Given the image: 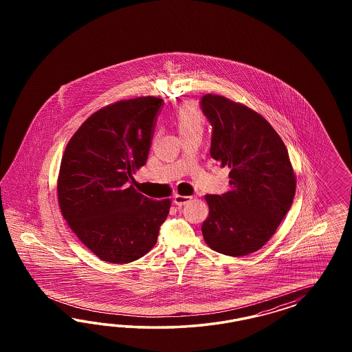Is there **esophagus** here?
Listing matches in <instances>:
<instances>
[{
  "mask_svg": "<svg viewBox=\"0 0 352 352\" xmlns=\"http://www.w3.org/2000/svg\"><path fill=\"white\" fill-rule=\"evenodd\" d=\"M190 200H191V197H188V196H181V195H175L174 196V204L178 205V206L186 205Z\"/></svg>",
  "mask_w": 352,
  "mask_h": 352,
  "instance_id": "1",
  "label": "esophagus"
}]
</instances>
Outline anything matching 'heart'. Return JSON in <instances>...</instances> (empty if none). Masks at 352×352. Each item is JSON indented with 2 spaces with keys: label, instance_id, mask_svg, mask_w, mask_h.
I'll return each instance as SVG.
<instances>
[{
  "label": "heart",
  "instance_id": "1",
  "mask_svg": "<svg viewBox=\"0 0 352 352\" xmlns=\"http://www.w3.org/2000/svg\"><path fill=\"white\" fill-rule=\"evenodd\" d=\"M174 120L181 137L195 131L203 133L205 120L199 107L193 103H184L181 106V108L177 111Z\"/></svg>",
  "mask_w": 352,
  "mask_h": 352
}]
</instances>
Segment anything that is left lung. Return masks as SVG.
<instances>
[{
	"label": "left lung",
	"instance_id": "8db88e82",
	"mask_svg": "<svg viewBox=\"0 0 352 352\" xmlns=\"http://www.w3.org/2000/svg\"><path fill=\"white\" fill-rule=\"evenodd\" d=\"M212 125L210 156L228 166L231 191L206 195V244L226 256H248L275 234L292 206L296 177L284 142L265 118L224 96L200 100Z\"/></svg>",
	"mask_w": 352,
	"mask_h": 352
}]
</instances>
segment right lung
<instances>
[{"mask_svg":"<svg viewBox=\"0 0 352 352\" xmlns=\"http://www.w3.org/2000/svg\"><path fill=\"white\" fill-rule=\"evenodd\" d=\"M164 100L142 96L102 108L68 142L58 200L71 230L96 256L129 263L157 241L170 200H151L129 183L146 165Z\"/></svg>","mask_w":352,"mask_h":352,"instance_id":"1","label":"right lung"}]
</instances>
